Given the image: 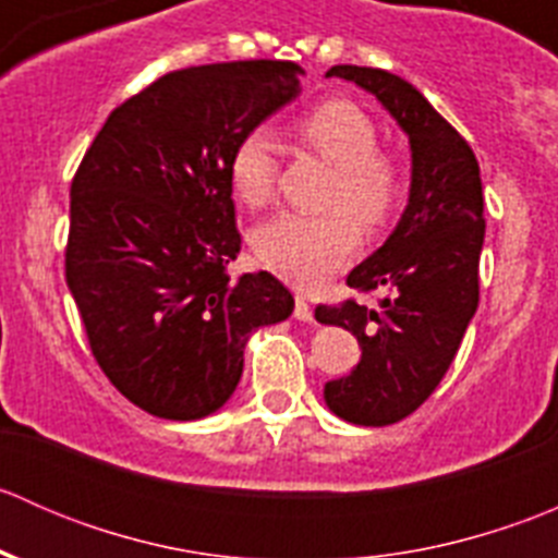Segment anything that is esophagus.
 <instances>
[{"label": "esophagus", "instance_id": "34e87169", "mask_svg": "<svg viewBox=\"0 0 558 558\" xmlns=\"http://www.w3.org/2000/svg\"><path fill=\"white\" fill-rule=\"evenodd\" d=\"M294 318L296 320H313L311 302H307L305 296H300V294H296V302H294Z\"/></svg>", "mask_w": 558, "mask_h": 558}]
</instances>
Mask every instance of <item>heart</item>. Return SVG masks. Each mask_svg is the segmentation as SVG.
Instances as JSON below:
<instances>
[{"instance_id": "1", "label": "heart", "mask_w": 558, "mask_h": 558, "mask_svg": "<svg viewBox=\"0 0 558 558\" xmlns=\"http://www.w3.org/2000/svg\"><path fill=\"white\" fill-rule=\"evenodd\" d=\"M294 134L337 167L326 213H280L253 234L258 262L296 289H320L353 262L362 247V227L380 229L402 202V170L380 150L369 112L351 99H324L294 121ZM278 145L269 129H247L229 156V180L245 205H264L278 183ZM354 211L351 214L350 210Z\"/></svg>"}]
</instances>
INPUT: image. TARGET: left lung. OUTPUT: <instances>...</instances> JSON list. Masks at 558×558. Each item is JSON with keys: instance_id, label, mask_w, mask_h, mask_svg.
<instances>
[{"instance_id": "8db88e82", "label": "left lung", "mask_w": 558, "mask_h": 558, "mask_svg": "<svg viewBox=\"0 0 558 558\" xmlns=\"http://www.w3.org/2000/svg\"><path fill=\"white\" fill-rule=\"evenodd\" d=\"M342 77L375 94L410 140L413 178L397 229L364 258L348 286L386 291L380 311L345 300L318 305L315 318L353 331L356 367L324 386L329 410L359 426H388L429 399L451 367L477 311L483 185L470 143L399 75L375 66L337 64Z\"/></svg>"}]
</instances>
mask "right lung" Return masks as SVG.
Instances as JSON below:
<instances>
[{
  "instance_id": "1",
  "label": "right lung",
  "mask_w": 558,
  "mask_h": 558,
  "mask_svg": "<svg viewBox=\"0 0 558 558\" xmlns=\"http://www.w3.org/2000/svg\"><path fill=\"white\" fill-rule=\"evenodd\" d=\"M300 75L269 59L167 72L107 116L72 178L66 286L107 380L145 413H216L247 337L294 311L269 272L229 280V156L300 94Z\"/></svg>"
}]
</instances>
